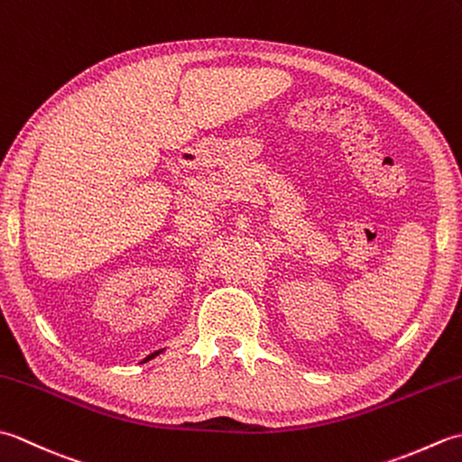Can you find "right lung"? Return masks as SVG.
Returning <instances> with one entry per match:
<instances>
[{"mask_svg": "<svg viewBox=\"0 0 462 462\" xmlns=\"http://www.w3.org/2000/svg\"><path fill=\"white\" fill-rule=\"evenodd\" d=\"M162 351H164V349H159V351H154V353H151V356H146V357H144V359H143L141 363H146V361H151V359H154L156 356H161V353H162Z\"/></svg>", "mask_w": 462, "mask_h": 462, "instance_id": "1", "label": "right lung"}]
</instances>
